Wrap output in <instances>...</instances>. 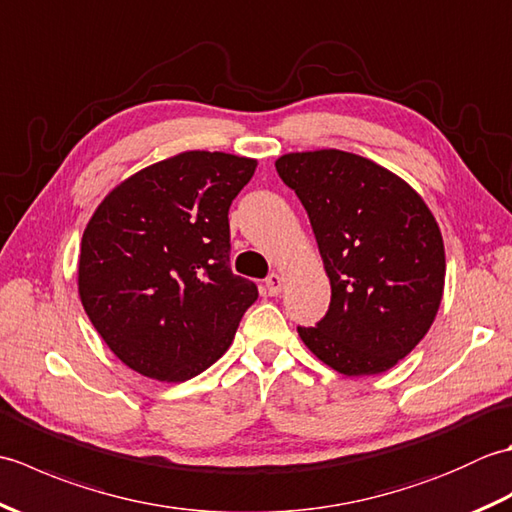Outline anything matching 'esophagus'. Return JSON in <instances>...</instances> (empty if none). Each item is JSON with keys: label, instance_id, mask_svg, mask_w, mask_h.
<instances>
[{"label": "esophagus", "instance_id": "34e87169", "mask_svg": "<svg viewBox=\"0 0 512 512\" xmlns=\"http://www.w3.org/2000/svg\"><path fill=\"white\" fill-rule=\"evenodd\" d=\"M281 286H284V277H281V275L270 273L266 277V290H268L270 297H277L279 292H281Z\"/></svg>", "mask_w": 512, "mask_h": 512}]
</instances>
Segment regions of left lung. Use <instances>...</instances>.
I'll use <instances>...</instances> for the list:
<instances>
[{
    "label": "left lung",
    "instance_id": "left-lung-1",
    "mask_svg": "<svg viewBox=\"0 0 512 512\" xmlns=\"http://www.w3.org/2000/svg\"><path fill=\"white\" fill-rule=\"evenodd\" d=\"M286 187L306 209L332 299L314 328H297L308 350L345 376L380 374L416 347L444 290L436 217L405 180L339 149L286 154Z\"/></svg>",
    "mask_w": 512,
    "mask_h": 512
}]
</instances>
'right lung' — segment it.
<instances>
[{
  "mask_svg": "<svg viewBox=\"0 0 512 512\" xmlns=\"http://www.w3.org/2000/svg\"><path fill=\"white\" fill-rule=\"evenodd\" d=\"M257 162L184 151L107 195L85 228L79 295L107 347L147 378L182 383L231 345L257 301L231 270L228 209Z\"/></svg>",
  "mask_w": 512,
  "mask_h": 512,
  "instance_id": "obj_1",
  "label": "right lung"
}]
</instances>
